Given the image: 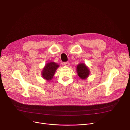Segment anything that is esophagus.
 I'll return each mask as SVG.
<instances>
[{
    "instance_id": "34e87169",
    "label": "esophagus",
    "mask_w": 130,
    "mask_h": 130,
    "mask_svg": "<svg viewBox=\"0 0 130 130\" xmlns=\"http://www.w3.org/2000/svg\"><path fill=\"white\" fill-rule=\"evenodd\" d=\"M64 65L66 66H69L70 65V63L69 62H67V61H66V62H64Z\"/></svg>"
}]
</instances>
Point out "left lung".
I'll use <instances>...</instances> for the list:
<instances>
[{
    "label": "left lung",
    "mask_w": 130,
    "mask_h": 130,
    "mask_svg": "<svg viewBox=\"0 0 130 130\" xmlns=\"http://www.w3.org/2000/svg\"><path fill=\"white\" fill-rule=\"evenodd\" d=\"M77 72L78 76L81 78L84 79L86 78L90 74V71L88 67L84 64H79L77 66Z\"/></svg>",
    "instance_id": "obj_1"
}]
</instances>
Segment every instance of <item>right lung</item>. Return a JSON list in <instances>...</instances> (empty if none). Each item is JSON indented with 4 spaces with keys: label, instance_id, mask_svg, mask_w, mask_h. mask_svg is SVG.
Here are the masks:
<instances>
[{
    "label": "right lung",
    "instance_id": "obj_1",
    "mask_svg": "<svg viewBox=\"0 0 130 130\" xmlns=\"http://www.w3.org/2000/svg\"><path fill=\"white\" fill-rule=\"evenodd\" d=\"M58 65L54 62H51L47 64L42 72V76L47 80H51L53 77Z\"/></svg>",
    "mask_w": 130,
    "mask_h": 130
}]
</instances>
